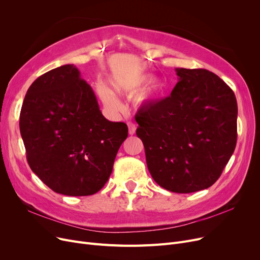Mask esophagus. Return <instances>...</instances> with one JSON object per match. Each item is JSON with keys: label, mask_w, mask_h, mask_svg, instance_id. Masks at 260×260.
<instances>
[{"label": "esophagus", "mask_w": 260, "mask_h": 260, "mask_svg": "<svg viewBox=\"0 0 260 260\" xmlns=\"http://www.w3.org/2000/svg\"><path fill=\"white\" fill-rule=\"evenodd\" d=\"M127 125H128V134L129 135H135L136 128H137V126H136L133 122H128Z\"/></svg>", "instance_id": "1"}]
</instances>
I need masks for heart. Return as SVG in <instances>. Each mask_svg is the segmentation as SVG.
Returning a JSON list of instances; mask_svg holds the SVG:
<instances>
[{"instance_id": "heart-1", "label": "heart", "mask_w": 260, "mask_h": 260, "mask_svg": "<svg viewBox=\"0 0 260 260\" xmlns=\"http://www.w3.org/2000/svg\"><path fill=\"white\" fill-rule=\"evenodd\" d=\"M146 81H147V76H141L129 82L114 79L111 81V83L115 92L119 94H129L135 90H137L141 85L145 83ZM161 90H162L161 82L158 79H151L147 82L146 85L135 95L134 104L138 107H144L147 105H151L159 97ZM97 91L101 101L108 109H111V111H114V112L121 111L122 105L120 101L118 100L115 93L107 86L103 84H99L97 86Z\"/></svg>"}]
</instances>
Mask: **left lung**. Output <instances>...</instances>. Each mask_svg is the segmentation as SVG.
I'll return each instance as SVG.
<instances>
[{
	"mask_svg": "<svg viewBox=\"0 0 260 260\" xmlns=\"http://www.w3.org/2000/svg\"><path fill=\"white\" fill-rule=\"evenodd\" d=\"M171 95L140 109L146 165L153 179L174 193L208 188L219 178L237 141V101L217 75L176 68Z\"/></svg>",
	"mask_w": 260,
	"mask_h": 260,
	"instance_id": "1",
	"label": "left lung"
}]
</instances>
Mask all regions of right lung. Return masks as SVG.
<instances>
[{"mask_svg":"<svg viewBox=\"0 0 260 260\" xmlns=\"http://www.w3.org/2000/svg\"><path fill=\"white\" fill-rule=\"evenodd\" d=\"M20 132L31 171L53 192L95 194L107 182L127 125L102 115L74 64L40 76L27 90Z\"/></svg>","mask_w":260,"mask_h":260,"instance_id":"add662e5","label":"right lung"}]
</instances>
